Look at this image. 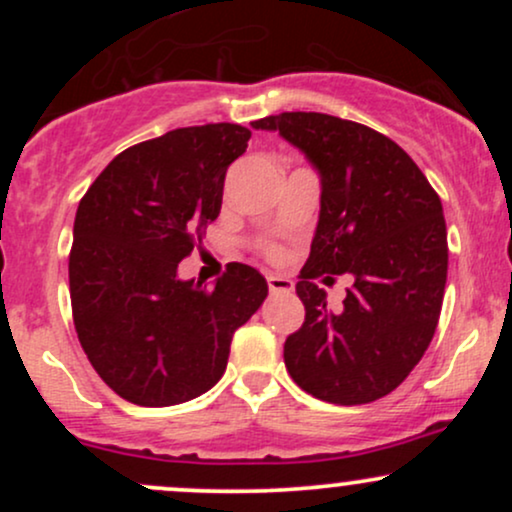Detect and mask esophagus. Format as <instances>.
Listing matches in <instances>:
<instances>
[{
	"mask_svg": "<svg viewBox=\"0 0 512 512\" xmlns=\"http://www.w3.org/2000/svg\"><path fill=\"white\" fill-rule=\"evenodd\" d=\"M267 286L272 293H291L293 291V281L286 279V276H276V274L267 276Z\"/></svg>",
	"mask_w": 512,
	"mask_h": 512,
	"instance_id": "esophagus-1",
	"label": "esophagus"
}]
</instances>
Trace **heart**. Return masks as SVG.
<instances>
[{
    "mask_svg": "<svg viewBox=\"0 0 512 512\" xmlns=\"http://www.w3.org/2000/svg\"><path fill=\"white\" fill-rule=\"evenodd\" d=\"M267 252H269V255H272V257H276V255H279V250H276V248H269Z\"/></svg>",
    "mask_w": 512,
    "mask_h": 512,
    "instance_id": "b5f03b06",
    "label": "heart"
}]
</instances>
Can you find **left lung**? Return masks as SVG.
<instances>
[{
    "instance_id": "8db88e82",
    "label": "left lung",
    "mask_w": 512,
    "mask_h": 512,
    "mask_svg": "<svg viewBox=\"0 0 512 512\" xmlns=\"http://www.w3.org/2000/svg\"><path fill=\"white\" fill-rule=\"evenodd\" d=\"M252 127L298 146L322 182L320 221L296 284L305 322L284 344L286 370L322 402L351 407L390 395L438 327L448 279L438 192L402 146L358 122L281 113ZM322 273L355 276L339 311L314 284Z\"/></svg>"
}]
</instances>
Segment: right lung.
Instances as JSON below:
<instances>
[{"mask_svg":"<svg viewBox=\"0 0 512 512\" xmlns=\"http://www.w3.org/2000/svg\"><path fill=\"white\" fill-rule=\"evenodd\" d=\"M250 129L180 127L117 154L81 197L69 296L81 349L103 383L139 407H170L221 380L233 332L267 298L255 267L228 262L216 284L178 264L219 216L226 170Z\"/></svg>","mask_w":512,"mask_h":512,"instance_id":"right-lung-1","label":"right lung"}]
</instances>
